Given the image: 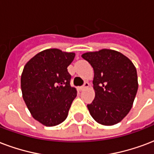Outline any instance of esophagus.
I'll use <instances>...</instances> for the list:
<instances>
[{
	"mask_svg": "<svg viewBox=\"0 0 154 154\" xmlns=\"http://www.w3.org/2000/svg\"><path fill=\"white\" fill-rule=\"evenodd\" d=\"M89 85H90V84H89L88 82H85V83H84V85H82V86H81V87H80V90H85L86 88L89 87Z\"/></svg>",
	"mask_w": 154,
	"mask_h": 154,
	"instance_id": "esophagus-1",
	"label": "esophagus"
}]
</instances>
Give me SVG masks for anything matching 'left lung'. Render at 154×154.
I'll use <instances>...</instances> for the list:
<instances>
[{"mask_svg": "<svg viewBox=\"0 0 154 154\" xmlns=\"http://www.w3.org/2000/svg\"><path fill=\"white\" fill-rule=\"evenodd\" d=\"M82 57L92 66L95 98L88 104L90 115L98 124L114 125L128 114L138 89L137 69L119 51L103 49Z\"/></svg>", "mask_w": 154, "mask_h": 154, "instance_id": "1", "label": "left lung"}]
</instances>
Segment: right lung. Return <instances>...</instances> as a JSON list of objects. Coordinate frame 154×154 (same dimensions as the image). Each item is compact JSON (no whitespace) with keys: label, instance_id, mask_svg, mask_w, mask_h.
Instances as JSON below:
<instances>
[{"label":"right lung","instance_id":"right-lung-1","mask_svg":"<svg viewBox=\"0 0 154 154\" xmlns=\"http://www.w3.org/2000/svg\"><path fill=\"white\" fill-rule=\"evenodd\" d=\"M73 52L47 49L26 63L21 77L22 97L34 119L48 127L56 126L68 116L77 90L70 85L68 66Z\"/></svg>","mask_w":154,"mask_h":154}]
</instances>
